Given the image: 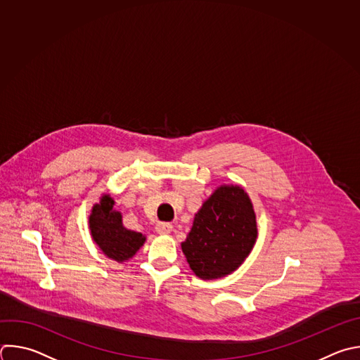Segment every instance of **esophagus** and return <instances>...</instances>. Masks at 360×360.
I'll return each mask as SVG.
<instances>
[{
  "mask_svg": "<svg viewBox=\"0 0 360 360\" xmlns=\"http://www.w3.org/2000/svg\"><path fill=\"white\" fill-rule=\"evenodd\" d=\"M155 230L158 234H169L172 231V224L171 223H165V221H161L155 226Z\"/></svg>",
  "mask_w": 360,
  "mask_h": 360,
  "instance_id": "esophagus-1",
  "label": "esophagus"
}]
</instances>
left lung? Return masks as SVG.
Listing matches in <instances>:
<instances>
[{"label":"left lung","mask_w":360,"mask_h":360,"mask_svg":"<svg viewBox=\"0 0 360 360\" xmlns=\"http://www.w3.org/2000/svg\"><path fill=\"white\" fill-rule=\"evenodd\" d=\"M257 234L256 212L249 193L238 185H220L195 213L192 229L181 248L196 277L217 280L245 263Z\"/></svg>","instance_id":"left-lung-1"}]
</instances>
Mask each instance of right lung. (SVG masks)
Returning <instances> with one entry per match:
<instances>
[{
  "instance_id": "add662e5",
  "label": "right lung",
  "mask_w": 360,
  "mask_h": 360,
  "mask_svg": "<svg viewBox=\"0 0 360 360\" xmlns=\"http://www.w3.org/2000/svg\"><path fill=\"white\" fill-rule=\"evenodd\" d=\"M114 199L103 193L89 214V230L101 253L117 263H126L136 256L147 237L123 224L122 212L114 209Z\"/></svg>"
}]
</instances>
